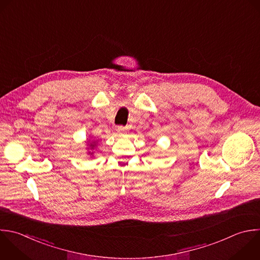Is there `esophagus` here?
Returning a JSON list of instances; mask_svg holds the SVG:
<instances>
[{"mask_svg":"<svg viewBox=\"0 0 260 260\" xmlns=\"http://www.w3.org/2000/svg\"><path fill=\"white\" fill-rule=\"evenodd\" d=\"M117 131H118L120 134H125V133H127V128L124 127V126H119L118 129H117Z\"/></svg>","mask_w":260,"mask_h":260,"instance_id":"esophagus-1","label":"esophagus"}]
</instances>
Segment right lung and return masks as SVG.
Segmentation results:
<instances>
[{
    "label": "right lung",
    "instance_id": "obj_1",
    "mask_svg": "<svg viewBox=\"0 0 260 260\" xmlns=\"http://www.w3.org/2000/svg\"><path fill=\"white\" fill-rule=\"evenodd\" d=\"M90 145H91V146H92V147H93V146H94V145H93V144H90Z\"/></svg>",
    "mask_w": 260,
    "mask_h": 260
}]
</instances>
